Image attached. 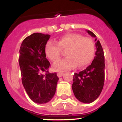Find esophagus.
Here are the masks:
<instances>
[{"instance_id":"obj_1","label":"esophagus","mask_w":122,"mask_h":122,"mask_svg":"<svg viewBox=\"0 0 122 122\" xmlns=\"http://www.w3.org/2000/svg\"><path fill=\"white\" fill-rule=\"evenodd\" d=\"M63 73H62V72H58V73H57V76L59 77H62V76H63Z\"/></svg>"}]
</instances>
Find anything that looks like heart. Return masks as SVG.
I'll use <instances>...</instances> for the list:
<instances>
[{"label":"heart","mask_w":122,"mask_h":122,"mask_svg":"<svg viewBox=\"0 0 122 122\" xmlns=\"http://www.w3.org/2000/svg\"><path fill=\"white\" fill-rule=\"evenodd\" d=\"M67 49V57L55 62L53 69L64 71L75 68H83L90 64L94 57L95 46L92 40L83 37L77 33H68L60 37L56 42L48 41L45 46V54L52 62L60 58L62 50Z\"/></svg>","instance_id":"b5f03b06"}]
</instances>
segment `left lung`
Here are the masks:
<instances>
[{"label": "left lung", "mask_w": 122, "mask_h": 122, "mask_svg": "<svg viewBox=\"0 0 122 122\" xmlns=\"http://www.w3.org/2000/svg\"><path fill=\"white\" fill-rule=\"evenodd\" d=\"M86 32L95 38L97 51L91 65L84 70L74 73L72 89L76 98L84 103H90L97 100L103 90L104 82V55L101 43L92 32Z\"/></svg>", "instance_id": "1"}]
</instances>
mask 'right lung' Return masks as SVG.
<instances>
[{
  "label": "right lung",
  "instance_id": "add662e5",
  "mask_svg": "<svg viewBox=\"0 0 122 122\" xmlns=\"http://www.w3.org/2000/svg\"><path fill=\"white\" fill-rule=\"evenodd\" d=\"M50 35L34 33L25 38L19 49V63L22 82L29 98L38 104L51 100L56 93L59 77L50 73V63L46 58L45 46ZM46 73L44 75L42 72Z\"/></svg>",
  "mask_w": 122,
  "mask_h": 122
}]
</instances>
